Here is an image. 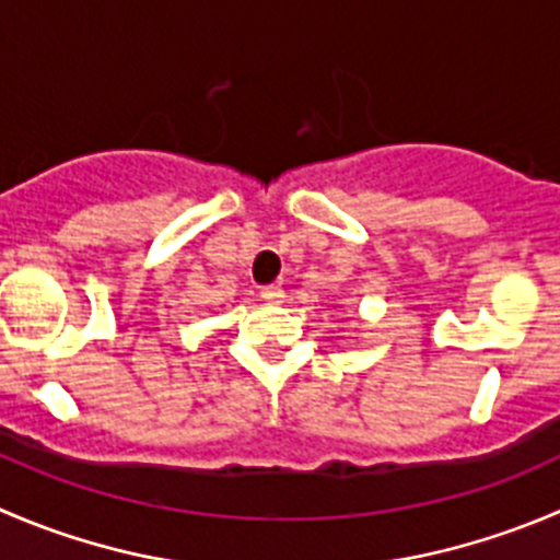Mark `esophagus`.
Returning <instances> with one entry per match:
<instances>
[{
	"instance_id": "obj_1",
	"label": "esophagus",
	"mask_w": 560,
	"mask_h": 560,
	"mask_svg": "<svg viewBox=\"0 0 560 560\" xmlns=\"http://www.w3.org/2000/svg\"><path fill=\"white\" fill-rule=\"evenodd\" d=\"M259 298H262L265 303H281V298H284V290H281L279 284H268V287H262Z\"/></svg>"
}]
</instances>
